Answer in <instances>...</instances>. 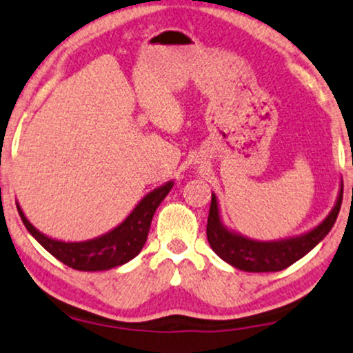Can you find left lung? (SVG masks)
Returning a JSON list of instances; mask_svg holds the SVG:
<instances>
[{"label":"left lung","mask_w":353,"mask_h":353,"mask_svg":"<svg viewBox=\"0 0 353 353\" xmlns=\"http://www.w3.org/2000/svg\"><path fill=\"white\" fill-rule=\"evenodd\" d=\"M342 189L343 185L341 184L332 210L319 225L301 235L271 241L248 239L223 225L217 195L212 194L209 220H207V240H209L212 250L233 268L248 271V273L281 271L305 256L314 246L319 245L325 239L327 233L332 230L339 210H341Z\"/></svg>","instance_id":"1"}]
</instances>
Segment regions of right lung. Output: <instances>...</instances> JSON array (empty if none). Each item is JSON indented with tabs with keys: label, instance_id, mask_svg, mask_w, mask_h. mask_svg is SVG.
I'll return each mask as SVG.
<instances>
[{
	"label": "right lung",
	"instance_id": "right-lung-1",
	"mask_svg": "<svg viewBox=\"0 0 353 353\" xmlns=\"http://www.w3.org/2000/svg\"><path fill=\"white\" fill-rule=\"evenodd\" d=\"M172 185L174 181H168L148 192L120 225L103 235L83 241H63L48 236L29 222L18 202L16 207L28 232L63 265L79 271H107L125 265L141 252L148 240L152 215Z\"/></svg>",
	"mask_w": 353,
	"mask_h": 353
}]
</instances>
